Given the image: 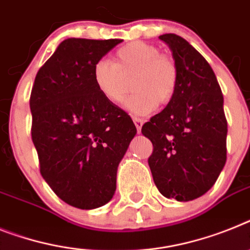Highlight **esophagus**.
Instances as JSON below:
<instances>
[{
	"label": "esophagus",
	"instance_id": "esophagus-1",
	"mask_svg": "<svg viewBox=\"0 0 250 250\" xmlns=\"http://www.w3.org/2000/svg\"><path fill=\"white\" fill-rule=\"evenodd\" d=\"M133 122H135L136 125V128H137V132L140 133L141 132V128H142V125H144V121H142L141 118H133Z\"/></svg>",
	"mask_w": 250,
	"mask_h": 250
}]
</instances>
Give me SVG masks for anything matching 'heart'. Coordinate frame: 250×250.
Wrapping results in <instances>:
<instances>
[{
  "mask_svg": "<svg viewBox=\"0 0 250 250\" xmlns=\"http://www.w3.org/2000/svg\"><path fill=\"white\" fill-rule=\"evenodd\" d=\"M132 76L135 94L125 100V108L133 114L154 112L157 104L170 102L177 90L178 68L174 60L146 42H132L119 48L114 63L99 60L94 64L96 89L113 104L125 99Z\"/></svg>",
  "mask_w": 250,
  "mask_h": 250,
  "instance_id": "b5f03b06",
  "label": "heart"
}]
</instances>
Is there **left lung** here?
Listing matches in <instances>:
<instances>
[{
    "mask_svg": "<svg viewBox=\"0 0 250 250\" xmlns=\"http://www.w3.org/2000/svg\"><path fill=\"white\" fill-rule=\"evenodd\" d=\"M178 68V86L167 105L142 125L154 146L148 167L159 192L179 202L203 196L226 163L228 122L224 96L202 54L175 34L160 35Z\"/></svg>",
    "mask_w": 250,
    "mask_h": 250,
    "instance_id": "obj_1",
    "label": "left lung"
}]
</instances>
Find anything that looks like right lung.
<instances>
[{"mask_svg":"<svg viewBox=\"0 0 250 250\" xmlns=\"http://www.w3.org/2000/svg\"><path fill=\"white\" fill-rule=\"evenodd\" d=\"M121 39L68 38L41 67L30 95L31 138L41 174L61 200L81 209L104 206L137 133L125 110L96 89L94 64Z\"/></svg>","mask_w":250,"mask_h":250,"instance_id":"obj_1","label":"right lung"}]
</instances>
